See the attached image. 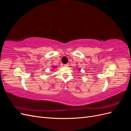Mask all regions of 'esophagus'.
Instances as JSON below:
<instances>
[{"mask_svg":"<svg viewBox=\"0 0 131 131\" xmlns=\"http://www.w3.org/2000/svg\"><path fill=\"white\" fill-rule=\"evenodd\" d=\"M69 65V64L68 63V64H64V66L65 67H68Z\"/></svg>","mask_w":131,"mask_h":131,"instance_id":"esophagus-1","label":"esophagus"}]
</instances>
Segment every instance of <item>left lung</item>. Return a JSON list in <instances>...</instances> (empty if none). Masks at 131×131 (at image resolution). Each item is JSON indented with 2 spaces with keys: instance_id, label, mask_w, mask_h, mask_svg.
<instances>
[{
  "instance_id": "8db88e82",
  "label": "left lung",
  "mask_w": 131,
  "mask_h": 131,
  "mask_svg": "<svg viewBox=\"0 0 131 131\" xmlns=\"http://www.w3.org/2000/svg\"><path fill=\"white\" fill-rule=\"evenodd\" d=\"M79 72H80V69H79Z\"/></svg>"
}]
</instances>
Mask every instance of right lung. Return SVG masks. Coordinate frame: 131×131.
<instances>
[{"mask_svg": "<svg viewBox=\"0 0 131 131\" xmlns=\"http://www.w3.org/2000/svg\"><path fill=\"white\" fill-rule=\"evenodd\" d=\"M56 67V66H53V68H56V67Z\"/></svg>", "mask_w": 131, "mask_h": 131, "instance_id": "obj_1", "label": "right lung"}]
</instances>
